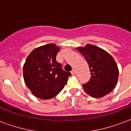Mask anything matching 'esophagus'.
I'll return each instance as SVG.
<instances>
[{
    "instance_id": "1",
    "label": "esophagus",
    "mask_w": 131,
    "mask_h": 131,
    "mask_svg": "<svg viewBox=\"0 0 131 131\" xmlns=\"http://www.w3.org/2000/svg\"><path fill=\"white\" fill-rule=\"evenodd\" d=\"M71 73L72 75H75V70L73 69V70H72V71H71Z\"/></svg>"
}]
</instances>
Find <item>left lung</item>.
<instances>
[{"mask_svg": "<svg viewBox=\"0 0 131 131\" xmlns=\"http://www.w3.org/2000/svg\"><path fill=\"white\" fill-rule=\"evenodd\" d=\"M86 58L91 77L83 85L88 94L94 98H102L110 93L116 87L119 70L111 54L101 47L87 44L76 48Z\"/></svg>", "mask_w": 131, "mask_h": 131, "instance_id": "left-lung-1", "label": "left lung"}]
</instances>
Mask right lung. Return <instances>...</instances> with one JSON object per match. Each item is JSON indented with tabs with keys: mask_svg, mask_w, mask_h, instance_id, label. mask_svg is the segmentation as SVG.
<instances>
[{
	"mask_svg": "<svg viewBox=\"0 0 131 131\" xmlns=\"http://www.w3.org/2000/svg\"><path fill=\"white\" fill-rule=\"evenodd\" d=\"M60 47L53 43L33 49L23 67L24 80L32 94L41 99L56 96L67 83L71 74L62 71L56 57Z\"/></svg>",
	"mask_w": 131,
	"mask_h": 131,
	"instance_id": "add662e5",
	"label": "right lung"
}]
</instances>
